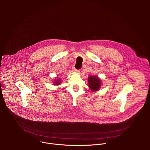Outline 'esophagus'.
Instances as JSON below:
<instances>
[{"label":"esophagus","mask_w":150,"mask_h":150,"mask_svg":"<svg viewBox=\"0 0 150 150\" xmlns=\"http://www.w3.org/2000/svg\"><path fill=\"white\" fill-rule=\"evenodd\" d=\"M72 72H75V73H79L80 72L79 70H78V69H76L75 68H74L72 69Z\"/></svg>","instance_id":"esophagus-1"}]
</instances>
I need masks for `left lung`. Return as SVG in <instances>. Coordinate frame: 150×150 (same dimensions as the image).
I'll list each match as a JSON object with an SVG mask.
<instances>
[{
	"mask_svg": "<svg viewBox=\"0 0 150 150\" xmlns=\"http://www.w3.org/2000/svg\"><path fill=\"white\" fill-rule=\"evenodd\" d=\"M88 83L89 88L93 92L98 91L101 86V80L97 75H91L88 76Z\"/></svg>",
	"mask_w": 150,
	"mask_h": 150,
	"instance_id": "obj_1",
	"label": "left lung"
}]
</instances>
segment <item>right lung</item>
Returning a JSON list of instances; mask_svg holds the SVG:
<instances>
[{
  "label": "right lung",
  "instance_id": "1",
  "mask_svg": "<svg viewBox=\"0 0 150 150\" xmlns=\"http://www.w3.org/2000/svg\"><path fill=\"white\" fill-rule=\"evenodd\" d=\"M61 82H62V78H55L53 81L52 82L55 85H60L61 84Z\"/></svg>",
  "mask_w": 150,
  "mask_h": 150
}]
</instances>
